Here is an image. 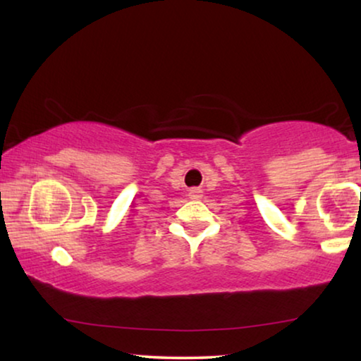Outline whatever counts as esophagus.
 I'll return each mask as SVG.
<instances>
[{
  "instance_id": "1",
  "label": "esophagus",
  "mask_w": 361,
  "mask_h": 361,
  "mask_svg": "<svg viewBox=\"0 0 361 361\" xmlns=\"http://www.w3.org/2000/svg\"><path fill=\"white\" fill-rule=\"evenodd\" d=\"M189 197L193 198V200H197V198L202 197V190L198 189V187H192L190 192H189Z\"/></svg>"
}]
</instances>
